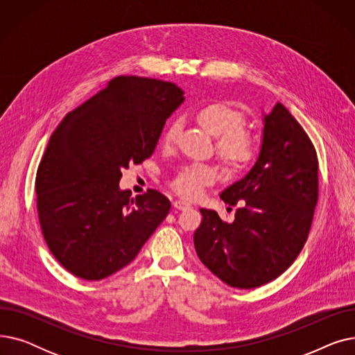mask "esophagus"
Listing matches in <instances>:
<instances>
[{
  "mask_svg": "<svg viewBox=\"0 0 355 355\" xmlns=\"http://www.w3.org/2000/svg\"><path fill=\"white\" fill-rule=\"evenodd\" d=\"M174 207L178 209V210H187V209L191 207V204L187 202V201H184V200H175L174 201Z\"/></svg>",
  "mask_w": 355,
  "mask_h": 355,
  "instance_id": "esophagus-1",
  "label": "esophagus"
}]
</instances>
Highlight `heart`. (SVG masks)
I'll list each match as a JSON object with an SVG mask.
<instances>
[{
    "instance_id": "1",
    "label": "heart",
    "mask_w": 355,
    "mask_h": 355,
    "mask_svg": "<svg viewBox=\"0 0 355 355\" xmlns=\"http://www.w3.org/2000/svg\"><path fill=\"white\" fill-rule=\"evenodd\" d=\"M198 122L210 134L218 137L217 153L226 164L240 168L249 164L256 154L253 135L245 126L246 118L240 109L223 102L204 105L197 112ZM180 123L175 121L166 128L164 145L171 146L177 139ZM216 178V171L206 165L185 166L174 178V189L184 197L197 198Z\"/></svg>"
}]
</instances>
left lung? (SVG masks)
<instances>
[{
  "instance_id": "obj_1",
  "label": "left lung",
  "mask_w": 355,
  "mask_h": 355,
  "mask_svg": "<svg viewBox=\"0 0 355 355\" xmlns=\"http://www.w3.org/2000/svg\"><path fill=\"white\" fill-rule=\"evenodd\" d=\"M220 198L240 207L233 223L223 221L214 210H200L194 248L204 266L239 289L281 276L301 253L318 201L315 146L282 103L265 116L256 164Z\"/></svg>"
}]
</instances>
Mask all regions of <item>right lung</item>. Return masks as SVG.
Returning <instances> with one entry per match:
<instances>
[{"label": "right lung", "mask_w": 355, "mask_h": 355, "mask_svg": "<svg viewBox=\"0 0 355 355\" xmlns=\"http://www.w3.org/2000/svg\"><path fill=\"white\" fill-rule=\"evenodd\" d=\"M182 90L139 76H118L69 112L37 168V213L58 262L85 281H101L137 257L170 213L162 193L121 191L123 168L153 155Z\"/></svg>", "instance_id": "right-lung-1"}]
</instances>
